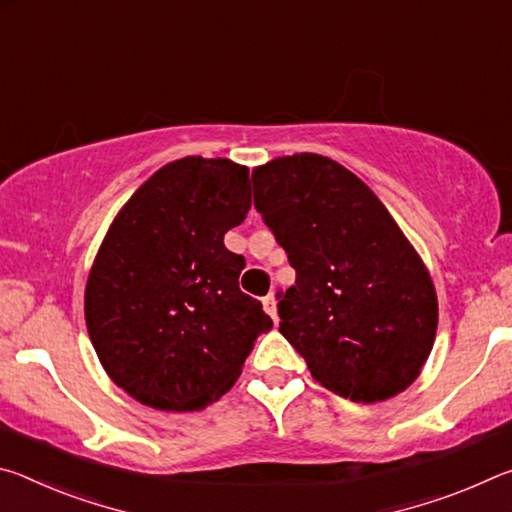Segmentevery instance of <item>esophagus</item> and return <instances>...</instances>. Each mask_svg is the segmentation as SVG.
<instances>
[{
	"label": "esophagus",
	"mask_w": 512,
	"mask_h": 512,
	"mask_svg": "<svg viewBox=\"0 0 512 512\" xmlns=\"http://www.w3.org/2000/svg\"><path fill=\"white\" fill-rule=\"evenodd\" d=\"M262 305H264V311L268 316H271L275 323H277V300H275V296L273 293H268V296L262 300Z\"/></svg>",
	"instance_id": "34e87169"
}]
</instances>
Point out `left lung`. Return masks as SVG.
Masks as SVG:
<instances>
[{"label": "left lung", "instance_id": "8db88e82", "mask_svg": "<svg viewBox=\"0 0 512 512\" xmlns=\"http://www.w3.org/2000/svg\"><path fill=\"white\" fill-rule=\"evenodd\" d=\"M253 185L257 212L296 268L277 314L311 377L352 402L406 391L433 348L438 296L386 205L318 153L255 167Z\"/></svg>", "mask_w": 512, "mask_h": 512}]
</instances>
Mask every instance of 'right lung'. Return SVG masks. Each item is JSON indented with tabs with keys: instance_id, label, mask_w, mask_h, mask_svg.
<instances>
[{
	"instance_id": "1",
	"label": "right lung",
	"mask_w": 512,
	"mask_h": 512,
	"mask_svg": "<svg viewBox=\"0 0 512 512\" xmlns=\"http://www.w3.org/2000/svg\"><path fill=\"white\" fill-rule=\"evenodd\" d=\"M248 167L164 164L112 219L85 284V323L103 370L158 411H201L235 386L273 327L239 289L244 257L223 235L250 210Z\"/></svg>"
}]
</instances>
